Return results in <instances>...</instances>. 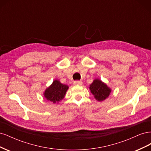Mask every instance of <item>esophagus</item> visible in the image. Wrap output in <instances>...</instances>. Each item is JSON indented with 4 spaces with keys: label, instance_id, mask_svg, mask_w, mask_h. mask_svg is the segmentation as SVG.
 Wrapping results in <instances>:
<instances>
[{
    "label": "esophagus",
    "instance_id": "1",
    "mask_svg": "<svg viewBox=\"0 0 151 151\" xmlns=\"http://www.w3.org/2000/svg\"><path fill=\"white\" fill-rule=\"evenodd\" d=\"M82 84H83V82H82L81 81H74V85H81Z\"/></svg>",
    "mask_w": 151,
    "mask_h": 151
}]
</instances>
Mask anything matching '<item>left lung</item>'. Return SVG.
<instances>
[{"label":"left lung","mask_w":151,"mask_h":151,"mask_svg":"<svg viewBox=\"0 0 151 151\" xmlns=\"http://www.w3.org/2000/svg\"><path fill=\"white\" fill-rule=\"evenodd\" d=\"M91 92L99 101H102L107 98L111 93V89L99 79H95L90 85Z\"/></svg>","instance_id":"obj_1"}]
</instances>
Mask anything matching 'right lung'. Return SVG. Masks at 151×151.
Wrapping results in <instances>:
<instances>
[{"mask_svg": "<svg viewBox=\"0 0 151 151\" xmlns=\"http://www.w3.org/2000/svg\"><path fill=\"white\" fill-rule=\"evenodd\" d=\"M68 88L67 85L62 84L60 81L55 80L52 84L45 91L44 96L48 101L53 103H58L64 98Z\"/></svg>", "mask_w": 151, "mask_h": 151, "instance_id": "1", "label": "right lung"}]
</instances>
